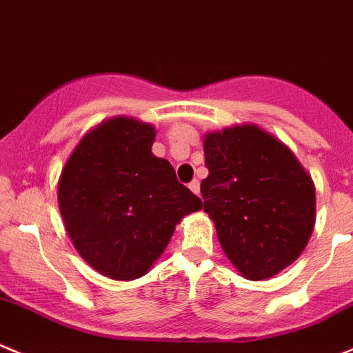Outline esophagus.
<instances>
[{"label":"esophagus","instance_id":"obj_1","mask_svg":"<svg viewBox=\"0 0 353 353\" xmlns=\"http://www.w3.org/2000/svg\"><path fill=\"white\" fill-rule=\"evenodd\" d=\"M189 189L192 190L194 194H197V196H199V190H201V183H199V180H192V182L189 183Z\"/></svg>","mask_w":353,"mask_h":353}]
</instances>
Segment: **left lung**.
Instances as JSON below:
<instances>
[{
  "mask_svg": "<svg viewBox=\"0 0 353 353\" xmlns=\"http://www.w3.org/2000/svg\"><path fill=\"white\" fill-rule=\"evenodd\" d=\"M204 211L234 267L251 281L274 277L307 246L315 187L290 147L241 124L204 137Z\"/></svg>",
  "mask_w": 353,
  "mask_h": 353,
  "instance_id": "obj_1",
  "label": "left lung"
}]
</instances>
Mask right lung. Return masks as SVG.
<instances>
[{"instance_id":"obj_1","label":"right lung","mask_w":353,"mask_h":353,"mask_svg":"<svg viewBox=\"0 0 353 353\" xmlns=\"http://www.w3.org/2000/svg\"><path fill=\"white\" fill-rule=\"evenodd\" d=\"M156 128L112 117L90 130L63 166L59 208L74 248L97 272L139 279L163 254L185 214L203 201L152 154Z\"/></svg>"}]
</instances>
